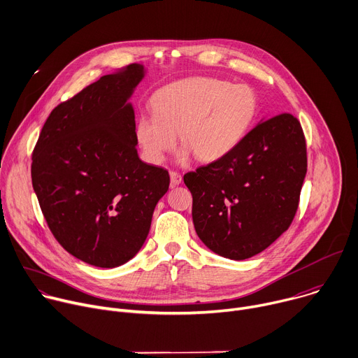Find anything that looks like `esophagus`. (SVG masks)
<instances>
[{
	"mask_svg": "<svg viewBox=\"0 0 358 358\" xmlns=\"http://www.w3.org/2000/svg\"><path fill=\"white\" fill-rule=\"evenodd\" d=\"M169 176H171V185H172V186H178V185L182 183V175H180V173L172 171V172L169 173Z\"/></svg>",
	"mask_w": 358,
	"mask_h": 358,
	"instance_id": "obj_1",
	"label": "esophagus"
}]
</instances>
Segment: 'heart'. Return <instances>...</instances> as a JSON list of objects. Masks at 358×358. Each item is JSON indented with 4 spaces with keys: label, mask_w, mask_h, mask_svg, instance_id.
Masks as SVG:
<instances>
[{
    "label": "heart",
    "mask_w": 358,
    "mask_h": 358,
    "mask_svg": "<svg viewBox=\"0 0 358 358\" xmlns=\"http://www.w3.org/2000/svg\"><path fill=\"white\" fill-rule=\"evenodd\" d=\"M152 113L136 120L135 136L151 164L159 165L176 147L182 162L193 154L201 162L230 155L250 132L258 110L255 92L247 85L213 78H192L159 89Z\"/></svg>",
    "instance_id": "obj_1"
}]
</instances>
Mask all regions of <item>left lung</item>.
<instances>
[{
	"instance_id": "obj_1",
	"label": "left lung",
	"mask_w": 358,
	"mask_h": 358,
	"mask_svg": "<svg viewBox=\"0 0 358 358\" xmlns=\"http://www.w3.org/2000/svg\"><path fill=\"white\" fill-rule=\"evenodd\" d=\"M306 168L301 122L287 113L262 118L230 155L183 176L196 234L229 259L259 254L291 226Z\"/></svg>"
}]
</instances>
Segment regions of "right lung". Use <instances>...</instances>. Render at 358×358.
<instances>
[{
  "instance_id": "obj_1",
  "label": "right lung",
  "mask_w": 358,
  "mask_h": 358,
  "mask_svg": "<svg viewBox=\"0 0 358 358\" xmlns=\"http://www.w3.org/2000/svg\"><path fill=\"white\" fill-rule=\"evenodd\" d=\"M148 73L134 63L100 78L48 117L32 155V186L59 244L80 261L115 268L144 245L166 169L138 157L129 101Z\"/></svg>"
}]
</instances>
